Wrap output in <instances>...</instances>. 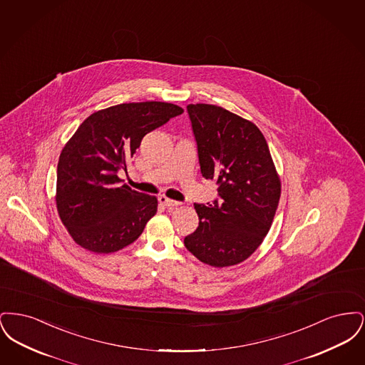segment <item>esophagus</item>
Instances as JSON below:
<instances>
[{"label":"esophagus","mask_w":365,"mask_h":365,"mask_svg":"<svg viewBox=\"0 0 365 365\" xmlns=\"http://www.w3.org/2000/svg\"><path fill=\"white\" fill-rule=\"evenodd\" d=\"M158 201H160V204H163V205L167 207V208H176V207L180 205L178 201H174V200H171V198H167L165 195H161V197L158 198Z\"/></svg>","instance_id":"esophagus-1"}]
</instances>
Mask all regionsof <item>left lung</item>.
<instances>
[{"label":"left lung","instance_id":"1","mask_svg":"<svg viewBox=\"0 0 365 365\" xmlns=\"http://www.w3.org/2000/svg\"><path fill=\"white\" fill-rule=\"evenodd\" d=\"M201 174L219 185L220 200L194 204L200 223L185 238L197 259L223 268L250 257L269 231L280 179L255 123L209 104L187 105Z\"/></svg>","mask_w":365,"mask_h":365}]
</instances>
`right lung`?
Wrapping results in <instances>:
<instances>
[{
	"mask_svg": "<svg viewBox=\"0 0 365 365\" xmlns=\"http://www.w3.org/2000/svg\"><path fill=\"white\" fill-rule=\"evenodd\" d=\"M183 113L160 101L115 105L90 115L61 150L56 205L72 240L94 253H113L138 240L156 215L155 195L120 186L142 138Z\"/></svg>",
	"mask_w": 365,
	"mask_h": 365,
	"instance_id": "obj_1",
	"label": "right lung"
}]
</instances>
